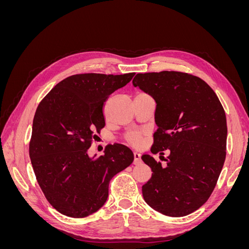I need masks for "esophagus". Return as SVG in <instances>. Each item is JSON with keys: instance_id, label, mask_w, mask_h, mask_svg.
<instances>
[{"instance_id": "34e87169", "label": "esophagus", "mask_w": 249, "mask_h": 249, "mask_svg": "<svg viewBox=\"0 0 249 249\" xmlns=\"http://www.w3.org/2000/svg\"><path fill=\"white\" fill-rule=\"evenodd\" d=\"M141 163V158H140V154L139 153H134V164H139Z\"/></svg>"}]
</instances>
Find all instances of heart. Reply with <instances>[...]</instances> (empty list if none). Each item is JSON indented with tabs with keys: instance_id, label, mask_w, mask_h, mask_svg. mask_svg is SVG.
I'll return each instance as SVG.
<instances>
[{
	"instance_id": "b5f03b06",
	"label": "heart",
	"mask_w": 249,
	"mask_h": 249,
	"mask_svg": "<svg viewBox=\"0 0 249 249\" xmlns=\"http://www.w3.org/2000/svg\"><path fill=\"white\" fill-rule=\"evenodd\" d=\"M125 140L132 145H139L142 142V134L140 132H132L126 135Z\"/></svg>"
}]
</instances>
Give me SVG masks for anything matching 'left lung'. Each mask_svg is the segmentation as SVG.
Segmentation results:
<instances>
[{"label":"left lung","instance_id":"1","mask_svg":"<svg viewBox=\"0 0 249 249\" xmlns=\"http://www.w3.org/2000/svg\"><path fill=\"white\" fill-rule=\"evenodd\" d=\"M133 85L157 103L150 152H169L165 166L149 155L141 157L153 171L142 186L143 198L163 215L191 214L209 199L224 164L228 126L222 105L205 81L186 72L137 73Z\"/></svg>","mask_w":249,"mask_h":249}]
</instances>
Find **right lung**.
Masks as SVG:
<instances>
[{"label": "right lung", "instance_id": "right-lung-1", "mask_svg": "<svg viewBox=\"0 0 249 249\" xmlns=\"http://www.w3.org/2000/svg\"><path fill=\"white\" fill-rule=\"evenodd\" d=\"M134 74H73L37 107L30 159L44 196L61 214L83 218L96 212L108 198L111 178L133 163L124 144L107 145L100 157L90 158L87 150L105 126V102Z\"/></svg>", "mask_w": 249, "mask_h": 249}]
</instances>
